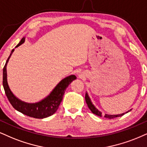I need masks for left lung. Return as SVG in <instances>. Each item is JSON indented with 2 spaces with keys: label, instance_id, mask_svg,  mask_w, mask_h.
<instances>
[{
  "label": "left lung",
  "instance_id": "8db88e82",
  "mask_svg": "<svg viewBox=\"0 0 147 147\" xmlns=\"http://www.w3.org/2000/svg\"><path fill=\"white\" fill-rule=\"evenodd\" d=\"M85 100H86V104H87L88 108H89V109L90 110V111L93 112V114H95V115L99 116V117H102V115H101L102 113H101V112L99 111V110L97 109V108H96V107L93 104V103H92L91 100H90L89 96H88L87 93H86V94H85ZM130 110H128V111L126 112L125 113H127V112H129ZM123 115H125V113L119 114V115H107V114H105L104 117L111 119H114V118H116V117H122V116Z\"/></svg>",
  "mask_w": 147,
  "mask_h": 147
}]
</instances>
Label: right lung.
I'll return each mask as SVG.
<instances>
[{
  "label": "right lung",
  "mask_w": 147,
  "mask_h": 147,
  "mask_svg": "<svg viewBox=\"0 0 147 147\" xmlns=\"http://www.w3.org/2000/svg\"><path fill=\"white\" fill-rule=\"evenodd\" d=\"M24 41L25 37H23L19 43L16 46V48L20 46L23 43H24ZM13 52L14 49H13L9 57L7 60L3 71V88L10 104L18 112L28 117L35 118V119H44V118L52 115L59 108V105L61 104V102L63 100V95H64L66 88L68 87L72 81L76 79V76L74 75H71L61 80L52 90L51 93L41 101L35 103L25 102L18 99L12 93L7 82V65Z\"/></svg>",
  "instance_id": "obj_1"
}]
</instances>
